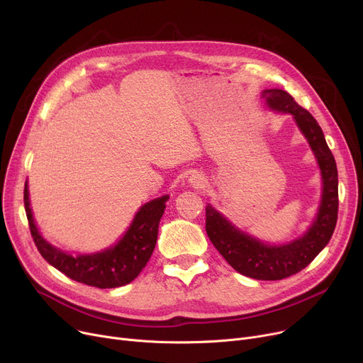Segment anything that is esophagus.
<instances>
[{"mask_svg":"<svg viewBox=\"0 0 363 363\" xmlns=\"http://www.w3.org/2000/svg\"><path fill=\"white\" fill-rule=\"evenodd\" d=\"M189 184H193L194 186H201L203 185V178L199 177V175H193L191 178H189Z\"/></svg>","mask_w":363,"mask_h":363,"instance_id":"1","label":"esophagus"}]
</instances>
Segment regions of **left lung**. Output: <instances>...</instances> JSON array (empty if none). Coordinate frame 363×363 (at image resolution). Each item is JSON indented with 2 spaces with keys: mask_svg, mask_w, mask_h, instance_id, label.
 <instances>
[{
  "mask_svg": "<svg viewBox=\"0 0 363 363\" xmlns=\"http://www.w3.org/2000/svg\"><path fill=\"white\" fill-rule=\"evenodd\" d=\"M262 95L271 108L293 114L315 152L323 179L318 218L301 238L285 245H266L235 230L215 208L207 206L206 233L237 272L255 279L277 281L306 268L331 240L338 216V174L333 152L312 114L298 106L287 91L264 89Z\"/></svg>",
  "mask_w": 363,
  "mask_h": 363,
  "instance_id": "left-lung-1",
  "label": "left lung"
}]
</instances>
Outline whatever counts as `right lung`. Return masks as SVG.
<instances>
[{"label":"right lung","mask_w":363,"mask_h":363,"mask_svg":"<svg viewBox=\"0 0 363 363\" xmlns=\"http://www.w3.org/2000/svg\"><path fill=\"white\" fill-rule=\"evenodd\" d=\"M167 199L169 197L164 196L144 204L135 215L128 233L113 249L91 256L73 257L72 255L54 249L41 237L40 231L36 230L29 207L28 184H25L23 193L29 230L38 252L55 269H59L70 279L97 289L122 287L135 279L143 268H145L156 247L159 222L163 216Z\"/></svg>","instance_id":"obj_1"}]
</instances>
